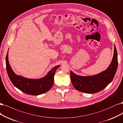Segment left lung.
I'll return each instance as SVG.
<instances>
[{
    "label": "left lung",
    "mask_w": 123,
    "mask_h": 123,
    "mask_svg": "<svg viewBox=\"0 0 123 123\" xmlns=\"http://www.w3.org/2000/svg\"><path fill=\"white\" fill-rule=\"evenodd\" d=\"M114 55L111 65L107 70L92 76H78L71 71V79L76 90L84 93L92 94L102 91L111 83L117 68V54L115 45Z\"/></svg>",
    "instance_id": "left-lung-1"
}]
</instances>
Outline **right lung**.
<instances>
[{
    "mask_svg": "<svg viewBox=\"0 0 123 123\" xmlns=\"http://www.w3.org/2000/svg\"><path fill=\"white\" fill-rule=\"evenodd\" d=\"M6 68L8 77L13 85L25 94L30 95H39L48 92L54 83V76L60 66L54 67L44 78L39 79H30L16 75L11 69L6 55Z\"/></svg>",
    "mask_w": 123,
    "mask_h": 123,
    "instance_id": "1",
    "label": "right lung"
}]
</instances>
